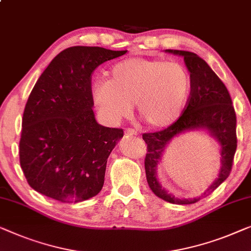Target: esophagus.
<instances>
[{"mask_svg": "<svg viewBox=\"0 0 251 251\" xmlns=\"http://www.w3.org/2000/svg\"><path fill=\"white\" fill-rule=\"evenodd\" d=\"M126 136H137L138 132L136 131L134 129H131V128H128L126 130Z\"/></svg>", "mask_w": 251, "mask_h": 251, "instance_id": "esophagus-1", "label": "esophagus"}]
</instances>
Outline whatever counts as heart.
Instances as JSON below:
<instances>
[{
  "mask_svg": "<svg viewBox=\"0 0 251 251\" xmlns=\"http://www.w3.org/2000/svg\"><path fill=\"white\" fill-rule=\"evenodd\" d=\"M190 90V75L181 63L129 57L111 68L107 81L94 85L93 101L111 122L128 115L134 103L141 121L161 129L182 114Z\"/></svg>",
  "mask_w": 251,
  "mask_h": 251,
  "instance_id": "1",
  "label": "heart"
}]
</instances>
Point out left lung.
I'll return each instance as SVG.
<instances>
[{
  "mask_svg": "<svg viewBox=\"0 0 251 251\" xmlns=\"http://www.w3.org/2000/svg\"><path fill=\"white\" fill-rule=\"evenodd\" d=\"M166 52L183 56L184 63L190 72L191 90L186 107L176 122L161 131L143 134V139L147 145L145 170L150 188L157 197L171 204L188 205L209 196L230 176L238 143L237 117L226 87L201 57L187 50H168ZM191 128H206L216 137L223 151V166L219 177L202 196L195 200H179L161 189L155 179V166L170 139L176 134Z\"/></svg>",
  "mask_w": 251,
  "mask_h": 251,
  "instance_id": "left-lung-1",
  "label": "left lung"
}]
</instances>
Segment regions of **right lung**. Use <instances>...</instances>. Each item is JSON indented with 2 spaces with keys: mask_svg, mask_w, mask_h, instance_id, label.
Returning <instances> with one entry per match:
<instances>
[{
  "mask_svg": "<svg viewBox=\"0 0 251 251\" xmlns=\"http://www.w3.org/2000/svg\"><path fill=\"white\" fill-rule=\"evenodd\" d=\"M126 53L72 46L41 75L25 107L19 141L20 166L34 190L62 202L87 201L101 190L108 155L123 130L96 122L92 75Z\"/></svg>",
  "mask_w": 251,
  "mask_h": 251,
  "instance_id": "add662e5",
  "label": "right lung"
}]
</instances>
